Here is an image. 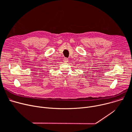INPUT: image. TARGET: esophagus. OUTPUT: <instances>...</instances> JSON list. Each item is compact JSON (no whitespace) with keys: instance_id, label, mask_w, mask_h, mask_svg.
Listing matches in <instances>:
<instances>
[{"instance_id":"esophagus-1","label":"esophagus","mask_w":132,"mask_h":132,"mask_svg":"<svg viewBox=\"0 0 132 132\" xmlns=\"http://www.w3.org/2000/svg\"><path fill=\"white\" fill-rule=\"evenodd\" d=\"M68 61V59L67 58H64V62H67Z\"/></svg>"}]
</instances>
